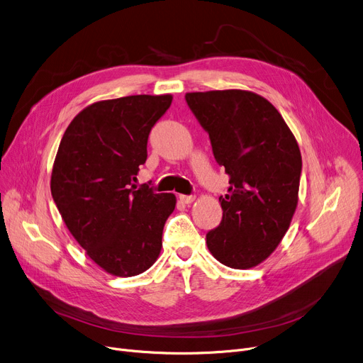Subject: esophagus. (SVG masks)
Returning <instances> with one entry per match:
<instances>
[{"instance_id":"obj_1","label":"esophagus","mask_w":363,"mask_h":363,"mask_svg":"<svg viewBox=\"0 0 363 363\" xmlns=\"http://www.w3.org/2000/svg\"><path fill=\"white\" fill-rule=\"evenodd\" d=\"M195 200L194 195H179V201L184 204H191Z\"/></svg>"}]
</instances>
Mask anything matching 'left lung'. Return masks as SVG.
Segmentation results:
<instances>
[{"label": "left lung", "instance_id": "left-lung-1", "mask_svg": "<svg viewBox=\"0 0 363 363\" xmlns=\"http://www.w3.org/2000/svg\"><path fill=\"white\" fill-rule=\"evenodd\" d=\"M185 101L230 177L218 199L221 223L206 236L208 250L225 267L253 268L277 249L295 213L300 147L279 111L255 92H188Z\"/></svg>", "mask_w": 363, "mask_h": 363}]
</instances>
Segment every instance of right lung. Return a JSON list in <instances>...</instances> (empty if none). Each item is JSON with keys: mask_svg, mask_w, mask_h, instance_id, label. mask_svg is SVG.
I'll list each match as a JSON object with an SVG mask.
<instances>
[{"mask_svg": "<svg viewBox=\"0 0 363 363\" xmlns=\"http://www.w3.org/2000/svg\"><path fill=\"white\" fill-rule=\"evenodd\" d=\"M172 95H130L95 103L68 125L55 159L50 189L71 235L106 272L135 277L162 247L174 194L135 185L147 159L152 127Z\"/></svg>", "mask_w": 363, "mask_h": 363, "instance_id": "add662e5", "label": "right lung"}]
</instances>
